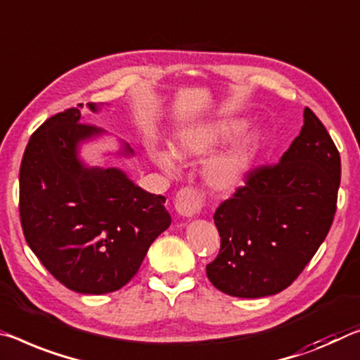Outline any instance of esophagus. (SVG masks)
Segmentation results:
<instances>
[{
	"instance_id": "1",
	"label": "esophagus",
	"mask_w": 360,
	"mask_h": 360,
	"mask_svg": "<svg viewBox=\"0 0 360 360\" xmlns=\"http://www.w3.org/2000/svg\"><path fill=\"white\" fill-rule=\"evenodd\" d=\"M176 211L182 216V218H192L200 213L203 207V195L195 189H181L176 195Z\"/></svg>"
}]
</instances>
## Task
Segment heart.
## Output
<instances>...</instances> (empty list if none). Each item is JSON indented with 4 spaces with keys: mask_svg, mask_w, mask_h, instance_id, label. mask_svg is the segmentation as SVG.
I'll return each mask as SVG.
<instances>
[{
    "mask_svg": "<svg viewBox=\"0 0 360 360\" xmlns=\"http://www.w3.org/2000/svg\"><path fill=\"white\" fill-rule=\"evenodd\" d=\"M240 120L219 118L205 122L182 129L176 136L171 147V154L162 147H150L147 155L167 173L176 169V158L203 157L219 147L222 142L231 139L242 129ZM261 149V134L256 129L245 131L236 136L229 144L222 147L213 155L205 160L202 178L210 189L216 192H229L237 189L247 179Z\"/></svg>",
    "mask_w": 360,
    "mask_h": 360,
    "instance_id": "1",
    "label": "heart"
}]
</instances>
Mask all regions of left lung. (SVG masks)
I'll use <instances>...</instances> for the list:
<instances>
[{
  "label": "left lung",
  "mask_w": 360,
  "mask_h": 360,
  "mask_svg": "<svg viewBox=\"0 0 360 360\" xmlns=\"http://www.w3.org/2000/svg\"><path fill=\"white\" fill-rule=\"evenodd\" d=\"M341 160L311 108L304 124L274 167L248 174L214 213L218 258L210 282L237 298H262L292 285L321 247L336 211Z\"/></svg>",
  "instance_id": "8db88e82"
}]
</instances>
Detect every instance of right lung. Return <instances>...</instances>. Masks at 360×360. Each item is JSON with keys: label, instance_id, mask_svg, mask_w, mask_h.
<instances>
[{"label": "right lung", "instance_id": "right-lung-1", "mask_svg": "<svg viewBox=\"0 0 360 360\" xmlns=\"http://www.w3.org/2000/svg\"><path fill=\"white\" fill-rule=\"evenodd\" d=\"M88 108L99 112L98 104ZM104 134L82 123L78 108H68L32 134L20 165L19 210L28 247L57 281L83 295L127 285L171 224L163 195L144 191L120 168L83 162L79 147ZM133 153L122 144L113 155Z\"/></svg>", "mask_w": 360, "mask_h": 360}]
</instances>
